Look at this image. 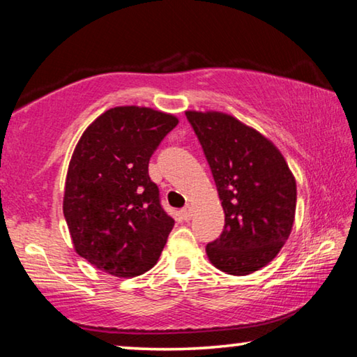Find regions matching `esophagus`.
Here are the masks:
<instances>
[{
	"mask_svg": "<svg viewBox=\"0 0 357 357\" xmlns=\"http://www.w3.org/2000/svg\"><path fill=\"white\" fill-rule=\"evenodd\" d=\"M181 213H183V217H184L185 220H190L192 215H193V208L190 206V204H187V206L183 208V211H181Z\"/></svg>",
	"mask_w": 357,
	"mask_h": 357,
	"instance_id": "1",
	"label": "esophagus"
}]
</instances>
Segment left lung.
Segmentation results:
<instances>
[{"mask_svg": "<svg viewBox=\"0 0 357 357\" xmlns=\"http://www.w3.org/2000/svg\"><path fill=\"white\" fill-rule=\"evenodd\" d=\"M213 173L225 225L206 245L209 261L247 275L273 261L291 233L296 181L268 138L220 112H185Z\"/></svg>", "mask_w": 357, "mask_h": 357, "instance_id": "8db88e82", "label": "left lung"}]
</instances>
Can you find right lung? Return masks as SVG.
Returning <instances> with one entry per match:
<instances>
[{
	"mask_svg": "<svg viewBox=\"0 0 357 357\" xmlns=\"http://www.w3.org/2000/svg\"><path fill=\"white\" fill-rule=\"evenodd\" d=\"M178 118L114 107L88 126L72 154L63 211L75 252L114 277L140 275L159 259L174 225L149 178L151 155Z\"/></svg>",
	"mask_w": 357,
	"mask_h": 357,
	"instance_id": "obj_1",
	"label": "right lung"
}]
</instances>
